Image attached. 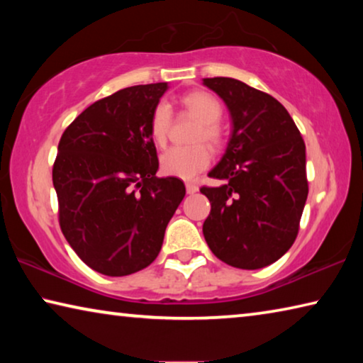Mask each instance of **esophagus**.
<instances>
[{
  "label": "esophagus",
  "instance_id": "obj_1",
  "mask_svg": "<svg viewBox=\"0 0 363 363\" xmlns=\"http://www.w3.org/2000/svg\"><path fill=\"white\" fill-rule=\"evenodd\" d=\"M186 190H187V194H195L196 190H199V186H196V184H194V182H187L186 184Z\"/></svg>",
  "mask_w": 363,
  "mask_h": 363
}]
</instances>
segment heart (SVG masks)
Segmentation results:
<instances>
[{"instance_id":"heart-1","label":"heart","mask_w":363,"mask_h":363,"mask_svg":"<svg viewBox=\"0 0 363 363\" xmlns=\"http://www.w3.org/2000/svg\"><path fill=\"white\" fill-rule=\"evenodd\" d=\"M179 102L187 113L200 121L194 134V140L199 144L190 147H171L160 158V168L167 176L192 179L210 167L213 158L210 147L201 140H206L213 147H220L224 143V131L219 125L224 110L216 97L206 91H192V93L184 94ZM171 121H173L171 107L167 102H158L153 107L149 120L150 138L157 145L162 147L167 144Z\"/></svg>"}]
</instances>
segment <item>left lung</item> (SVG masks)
I'll return each mask as SVG.
<instances>
[{"label": "left lung", "instance_id": "obj_1", "mask_svg": "<svg viewBox=\"0 0 363 363\" xmlns=\"http://www.w3.org/2000/svg\"><path fill=\"white\" fill-rule=\"evenodd\" d=\"M225 102L232 136L201 187L211 203L203 223L208 247L238 269H261L280 259L296 240L307 192L306 144L290 113L267 93L233 78H205Z\"/></svg>", "mask_w": 363, "mask_h": 363}]
</instances>
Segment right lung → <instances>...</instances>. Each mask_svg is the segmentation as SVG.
Wrapping results in <instances>:
<instances>
[{
  "instance_id": "right-lung-1",
  "label": "right lung",
  "mask_w": 363,
  "mask_h": 363,
  "mask_svg": "<svg viewBox=\"0 0 363 363\" xmlns=\"http://www.w3.org/2000/svg\"><path fill=\"white\" fill-rule=\"evenodd\" d=\"M168 83L120 89L83 110L59 140L52 184L64 237L86 266L108 277L143 270L158 256L186 195L177 177H157L153 107Z\"/></svg>"
}]
</instances>
